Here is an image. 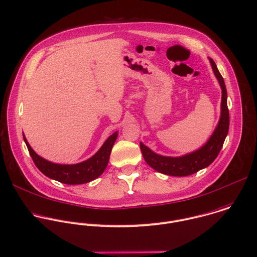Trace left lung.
<instances>
[{"label":"left lung","mask_w":257,"mask_h":257,"mask_svg":"<svg viewBox=\"0 0 257 257\" xmlns=\"http://www.w3.org/2000/svg\"><path fill=\"white\" fill-rule=\"evenodd\" d=\"M210 63L212 65L215 76L217 77L221 89H222V101H221V116L219 119V123L214 131L213 135L209 139V141L198 151H195L191 154L185 155L183 157L172 158V157H164L160 156L153 151H151L148 147H146L143 143H140L141 151L144 156L145 161L149 166H151L154 170L169 176L176 177H184L189 176L198 171L208 167L213 161L217 158L220 153L226 136L229 130V110L227 106V91L224 83V79L220 74L215 62L210 58Z\"/></svg>","instance_id":"8db88e82"}]
</instances>
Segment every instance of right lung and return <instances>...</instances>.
<instances>
[{"label":"right lung","instance_id":"add662e5","mask_svg":"<svg viewBox=\"0 0 257 257\" xmlns=\"http://www.w3.org/2000/svg\"><path fill=\"white\" fill-rule=\"evenodd\" d=\"M116 137L117 132L109 136L100 150L85 162L75 165H58L48 162L38 156L30 147L25 136H23L30 156L36 167L45 176L68 185L85 184L98 178L103 173L108 164L111 149L116 140Z\"/></svg>","mask_w":257,"mask_h":257}]
</instances>
